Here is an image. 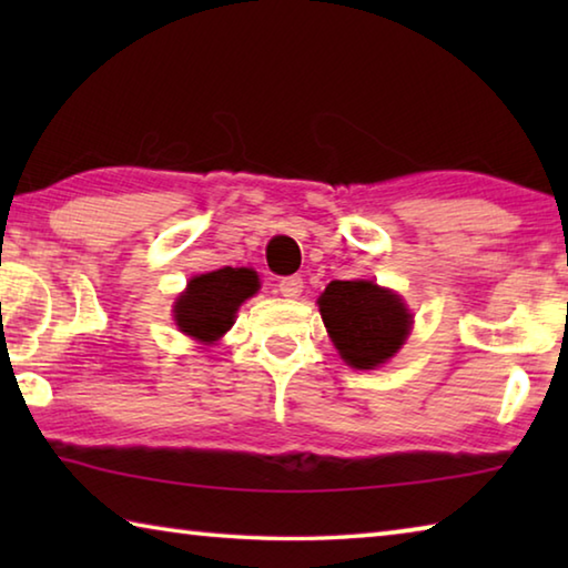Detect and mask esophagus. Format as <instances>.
Here are the masks:
<instances>
[{"mask_svg":"<svg viewBox=\"0 0 568 568\" xmlns=\"http://www.w3.org/2000/svg\"><path fill=\"white\" fill-rule=\"evenodd\" d=\"M277 293L283 297H297L303 293V277L301 275L281 277V283H277Z\"/></svg>","mask_w":568,"mask_h":568,"instance_id":"1","label":"esophagus"}]
</instances>
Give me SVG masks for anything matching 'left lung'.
<instances>
[{"mask_svg":"<svg viewBox=\"0 0 568 568\" xmlns=\"http://www.w3.org/2000/svg\"><path fill=\"white\" fill-rule=\"evenodd\" d=\"M318 307L341 358L358 371L390 361L413 325L403 297L373 281H333L321 293Z\"/></svg>","mask_w":568,"mask_h":568,"instance_id":"left-lung-1","label":"left lung"}]
</instances>
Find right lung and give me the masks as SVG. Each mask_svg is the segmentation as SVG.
Listing matches in <instances>:
<instances>
[{"instance_id":"right-lung-1","label":"right lung","mask_w":568,"mask_h":568,"mask_svg":"<svg viewBox=\"0 0 568 568\" xmlns=\"http://www.w3.org/2000/svg\"><path fill=\"white\" fill-rule=\"evenodd\" d=\"M257 287L261 281L250 267H220L195 275L172 305L178 328L192 341L213 345L233 328L237 307L253 297Z\"/></svg>"}]
</instances>
